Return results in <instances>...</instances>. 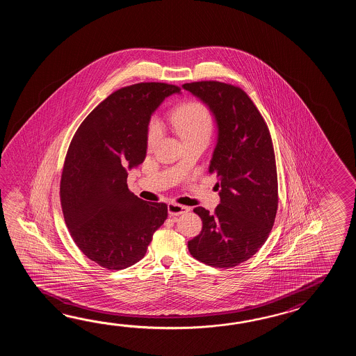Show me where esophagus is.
<instances>
[{
	"label": "esophagus",
	"instance_id": "obj_1",
	"mask_svg": "<svg viewBox=\"0 0 356 356\" xmlns=\"http://www.w3.org/2000/svg\"><path fill=\"white\" fill-rule=\"evenodd\" d=\"M189 211V207L184 204H177V202H169L168 204V212L170 216H178L181 213H186Z\"/></svg>",
	"mask_w": 356,
	"mask_h": 356
}]
</instances>
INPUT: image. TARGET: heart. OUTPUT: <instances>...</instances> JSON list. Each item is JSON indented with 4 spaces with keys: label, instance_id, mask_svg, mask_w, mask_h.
<instances>
[{
    "label": "heart",
    "instance_id": "b5f03b06",
    "mask_svg": "<svg viewBox=\"0 0 356 356\" xmlns=\"http://www.w3.org/2000/svg\"><path fill=\"white\" fill-rule=\"evenodd\" d=\"M175 132L184 143L204 138L209 140L213 129V117L209 106L202 102L193 100L178 106L170 115ZM160 136L159 122L152 118L147 126V146L152 147Z\"/></svg>",
    "mask_w": 356,
    "mask_h": 356
}]
</instances>
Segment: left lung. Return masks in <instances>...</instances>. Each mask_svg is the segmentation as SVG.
<instances>
[{
    "instance_id": "obj_1",
    "label": "left lung",
    "mask_w": 356,
    "mask_h": 356,
    "mask_svg": "<svg viewBox=\"0 0 356 356\" xmlns=\"http://www.w3.org/2000/svg\"><path fill=\"white\" fill-rule=\"evenodd\" d=\"M183 88L210 106L219 137L210 173H216L220 204L202 220L189 253L204 265L230 268L250 259L265 244L277 212L279 191L273 138L247 92L232 83L196 81Z\"/></svg>"
}]
</instances>
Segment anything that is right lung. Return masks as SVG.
<instances>
[{
  "label": "right lung",
  "mask_w": 356,
  "mask_h": 356,
  "mask_svg": "<svg viewBox=\"0 0 356 356\" xmlns=\"http://www.w3.org/2000/svg\"><path fill=\"white\" fill-rule=\"evenodd\" d=\"M179 91L164 83L121 88L91 111L68 146L60 186L65 222L79 250L109 271L144 257L167 220V204L129 191L126 169L144 161L152 112Z\"/></svg>",
  "instance_id": "add662e5"
}]
</instances>
